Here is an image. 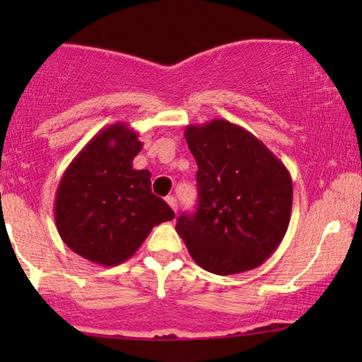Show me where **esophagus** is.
<instances>
[{
	"label": "esophagus",
	"instance_id": "34e87169",
	"mask_svg": "<svg viewBox=\"0 0 362 362\" xmlns=\"http://www.w3.org/2000/svg\"><path fill=\"white\" fill-rule=\"evenodd\" d=\"M167 202H168V206L172 207V209H173V213L177 214V199L173 197V195H168V197H167Z\"/></svg>",
	"mask_w": 362,
	"mask_h": 362
}]
</instances>
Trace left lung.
<instances>
[{
    "label": "left lung",
    "instance_id": "left-lung-1",
    "mask_svg": "<svg viewBox=\"0 0 362 362\" xmlns=\"http://www.w3.org/2000/svg\"><path fill=\"white\" fill-rule=\"evenodd\" d=\"M197 161V211L177 219L195 264L218 276L259 267L288 231L293 182L284 163L247 129L223 119L187 126Z\"/></svg>",
    "mask_w": 362,
    "mask_h": 362
}]
</instances>
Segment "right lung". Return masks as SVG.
<instances>
[{"label":"right lung","mask_w":362,"mask_h":362,"mask_svg":"<svg viewBox=\"0 0 362 362\" xmlns=\"http://www.w3.org/2000/svg\"><path fill=\"white\" fill-rule=\"evenodd\" d=\"M143 148L126 122L102 129L66 168L54 201L61 240L83 259L119 265L134 255L156 224L175 213L151 192V173L134 170Z\"/></svg>","instance_id":"right-lung-1"}]
</instances>
